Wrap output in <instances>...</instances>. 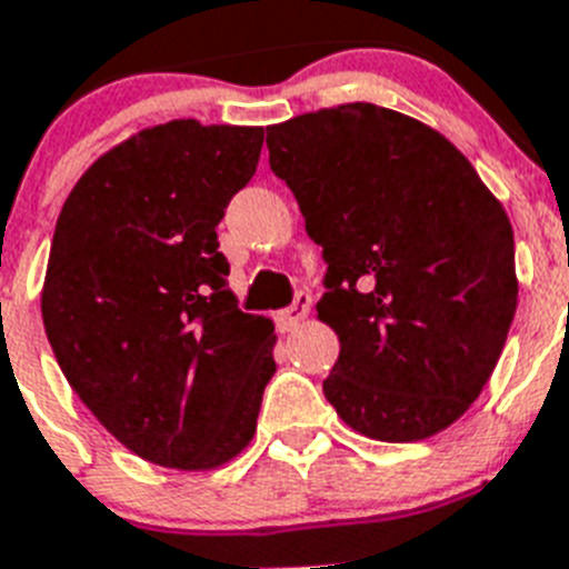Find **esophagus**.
<instances>
[{"label": "esophagus", "mask_w": 569, "mask_h": 569, "mask_svg": "<svg viewBox=\"0 0 569 569\" xmlns=\"http://www.w3.org/2000/svg\"><path fill=\"white\" fill-rule=\"evenodd\" d=\"M308 313H310V296L296 293L293 305H290L288 310H279V313H276V328H279L281 333H290L299 321H305V316Z\"/></svg>", "instance_id": "esophagus-1"}]
</instances>
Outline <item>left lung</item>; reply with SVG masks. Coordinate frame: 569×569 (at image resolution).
I'll list each match as a JSON object with an SVG mask.
<instances>
[{"instance_id":"8db88e82","label":"left lung","mask_w":569,"mask_h":569,"mask_svg":"<svg viewBox=\"0 0 569 569\" xmlns=\"http://www.w3.org/2000/svg\"><path fill=\"white\" fill-rule=\"evenodd\" d=\"M328 264L316 310L339 336L325 396L379 441H419L465 416L516 316L510 219L461 150L370 102L268 128Z\"/></svg>"}]
</instances>
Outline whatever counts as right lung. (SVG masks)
I'll list each match as a JSON object with an SVG mask.
<instances>
[{
    "instance_id": "right-lung-1",
    "label": "right lung",
    "mask_w": 569,
    "mask_h": 569,
    "mask_svg": "<svg viewBox=\"0 0 569 569\" xmlns=\"http://www.w3.org/2000/svg\"><path fill=\"white\" fill-rule=\"evenodd\" d=\"M261 139L156 124L90 164L59 213L44 333L84 407L153 465L213 470L239 456L276 373L273 321L241 313L216 236Z\"/></svg>"
}]
</instances>
